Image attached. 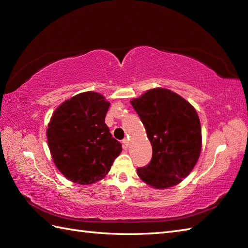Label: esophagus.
<instances>
[{
    "label": "esophagus",
    "instance_id": "obj_1",
    "mask_svg": "<svg viewBox=\"0 0 248 248\" xmlns=\"http://www.w3.org/2000/svg\"><path fill=\"white\" fill-rule=\"evenodd\" d=\"M123 145H124V147H128V145H129V140H128V139H124V140H123Z\"/></svg>",
    "mask_w": 248,
    "mask_h": 248
}]
</instances>
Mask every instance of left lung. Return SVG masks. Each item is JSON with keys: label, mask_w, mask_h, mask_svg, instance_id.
<instances>
[{"label": "left lung", "mask_w": 248, "mask_h": 248, "mask_svg": "<svg viewBox=\"0 0 248 248\" xmlns=\"http://www.w3.org/2000/svg\"><path fill=\"white\" fill-rule=\"evenodd\" d=\"M152 146L148 165L138 168L141 180L155 188L180 183L202 150V127L195 108L165 88H154L131 101Z\"/></svg>", "instance_id": "obj_1"}]
</instances>
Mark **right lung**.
Instances as JSON below:
<instances>
[{
  "mask_svg": "<svg viewBox=\"0 0 248 248\" xmlns=\"http://www.w3.org/2000/svg\"><path fill=\"white\" fill-rule=\"evenodd\" d=\"M109 102L98 93H78L55 109L46 130L56 167L83 186L101 180L121 150L105 121Z\"/></svg>",
  "mask_w": 248,
  "mask_h": 248,
  "instance_id": "obj_1",
  "label": "right lung"
}]
</instances>
